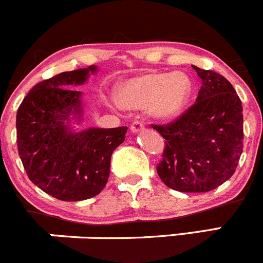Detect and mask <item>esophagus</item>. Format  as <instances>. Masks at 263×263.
Masks as SVG:
<instances>
[{
    "label": "esophagus",
    "mask_w": 263,
    "mask_h": 263,
    "mask_svg": "<svg viewBox=\"0 0 263 263\" xmlns=\"http://www.w3.org/2000/svg\"><path fill=\"white\" fill-rule=\"evenodd\" d=\"M143 129H144V123H143V121H140V120L134 121V123H133L132 126H130L132 133H139V132H142Z\"/></svg>",
    "instance_id": "1"
}]
</instances>
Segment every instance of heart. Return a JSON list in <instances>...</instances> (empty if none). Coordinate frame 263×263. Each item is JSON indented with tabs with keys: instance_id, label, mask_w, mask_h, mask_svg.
<instances>
[{
	"instance_id": "1",
	"label": "heart",
	"mask_w": 263,
	"mask_h": 263,
	"mask_svg": "<svg viewBox=\"0 0 263 263\" xmlns=\"http://www.w3.org/2000/svg\"><path fill=\"white\" fill-rule=\"evenodd\" d=\"M193 84L185 72H148L126 80L120 88V98H114L118 110L145 108L157 120H171L184 111L191 100Z\"/></svg>"
}]
</instances>
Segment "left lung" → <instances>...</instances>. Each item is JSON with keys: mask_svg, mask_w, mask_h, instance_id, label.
Segmentation results:
<instances>
[{"mask_svg": "<svg viewBox=\"0 0 263 263\" xmlns=\"http://www.w3.org/2000/svg\"><path fill=\"white\" fill-rule=\"evenodd\" d=\"M202 82L196 103L178 120L152 125L166 139L157 174L184 193L216 189L233 176L243 152V106L228 79L192 65Z\"/></svg>", "mask_w": 263, "mask_h": 263, "instance_id": "obj_1", "label": "left lung"}]
</instances>
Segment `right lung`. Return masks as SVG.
Masks as SVG:
<instances>
[{
  "instance_id": "obj_1",
  "label": "right lung",
  "mask_w": 263,
  "mask_h": 263,
  "mask_svg": "<svg viewBox=\"0 0 263 263\" xmlns=\"http://www.w3.org/2000/svg\"><path fill=\"white\" fill-rule=\"evenodd\" d=\"M97 66L65 71L30 89L16 115L17 151L28 178L61 201H83L101 193L110 176L112 152L128 128H88L83 121L82 92Z\"/></svg>"
}]
</instances>
